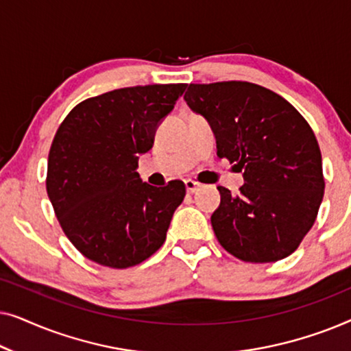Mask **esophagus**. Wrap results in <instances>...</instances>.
Segmentation results:
<instances>
[{"mask_svg": "<svg viewBox=\"0 0 351 351\" xmlns=\"http://www.w3.org/2000/svg\"><path fill=\"white\" fill-rule=\"evenodd\" d=\"M185 189H186V191H189V193H195L196 190L201 189V184H198V182H195L191 179H186L185 180Z\"/></svg>", "mask_w": 351, "mask_h": 351, "instance_id": "34e87169", "label": "esophagus"}]
</instances>
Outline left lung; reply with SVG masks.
<instances>
[{
	"instance_id": "left-lung-1",
	"label": "left lung",
	"mask_w": 351,
	"mask_h": 351,
	"mask_svg": "<svg viewBox=\"0 0 351 351\" xmlns=\"http://www.w3.org/2000/svg\"><path fill=\"white\" fill-rule=\"evenodd\" d=\"M184 99L208 119L217 156L244 172L238 195L217 186L220 206L210 223L219 243L244 262L291 256L313 227L324 195L308 123L281 95L247 81L190 84Z\"/></svg>"
}]
</instances>
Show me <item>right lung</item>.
Wrapping results in <instances>:
<instances>
[{
  "instance_id": "right-lung-1",
  "label": "right lung",
  "mask_w": 351,
  "mask_h": 351,
  "mask_svg": "<svg viewBox=\"0 0 351 351\" xmlns=\"http://www.w3.org/2000/svg\"><path fill=\"white\" fill-rule=\"evenodd\" d=\"M186 84L114 89L76 105L57 129L46 190L66 238L89 261L128 268L156 252L185 196L182 180L162 189L138 176V156Z\"/></svg>"
}]
</instances>
